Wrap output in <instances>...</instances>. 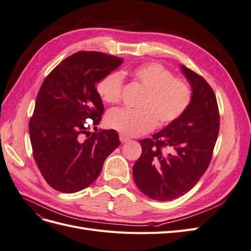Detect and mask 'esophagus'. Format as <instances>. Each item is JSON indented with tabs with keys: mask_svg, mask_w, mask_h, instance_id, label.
Wrapping results in <instances>:
<instances>
[{
	"mask_svg": "<svg viewBox=\"0 0 251 251\" xmlns=\"http://www.w3.org/2000/svg\"><path fill=\"white\" fill-rule=\"evenodd\" d=\"M119 139H120V141L123 142V143H126V142H127L128 140H130V139H128L127 137H126V136H124V135H120L119 136Z\"/></svg>",
	"mask_w": 251,
	"mask_h": 251,
	"instance_id": "34e87169",
	"label": "esophagus"
}]
</instances>
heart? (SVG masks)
I'll return each instance as SVG.
<instances>
[{
    "label": "heart",
    "instance_id": "b5f03b06",
    "mask_svg": "<svg viewBox=\"0 0 251 251\" xmlns=\"http://www.w3.org/2000/svg\"><path fill=\"white\" fill-rule=\"evenodd\" d=\"M133 79L146 90L139 110L113 109L105 124L126 137L146 134L159 125L165 126L178 119L191 103L192 92L187 82L175 78L174 74L160 64L150 63L130 71ZM123 75L110 72L98 81L97 94L107 103H117L123 91Z\"/></svg>",
    "mask_w": 251,
    "mask_h": 251
}]
</instances>
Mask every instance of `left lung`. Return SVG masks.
I'll return each mask as SVG.
<instances>
[{
    "instance_id": "left-lung-1",
    "label": "left lung",
    "mask_w": 251,
    "mask_h": 251,
    "mask_svg": "<svg viewBox=\"0 0 251 251\" xmlns=\"http://www.w3.org/2000/svg\"><path fill=\"white\" fill-rule=\"evenodd\" d=\"M180 69L192 88L191 103L178 119L139 141L142 153L133 166L136 185L157 201L191 191L208 168L219 134L214 91L200 75L183 65Z\"/></svg>"
}]
</instances>
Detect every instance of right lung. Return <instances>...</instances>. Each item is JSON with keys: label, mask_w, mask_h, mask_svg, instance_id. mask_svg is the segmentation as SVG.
Instances as JSON below:
<instances>
[{"label": "right lung", "mask_w": 251, "mask_h": 251, "mask_svg": "<svg viewBox=\"0 0 251 251\" xmlns=\"http://www.w3.org/2000/svg\"><path fill=\"white\" fill-rule=\"evenodd\" d=\"M124 59L96 51H80L60 62L44 80L29 121L33 157L47 183L55 191L76 193L92 184L103 162L120 141L115 130L89 133L104 107L96 83ZM97 131V127H96Z\"/></svg>", "instance_id": "right-lung-1"}]
</instances>
